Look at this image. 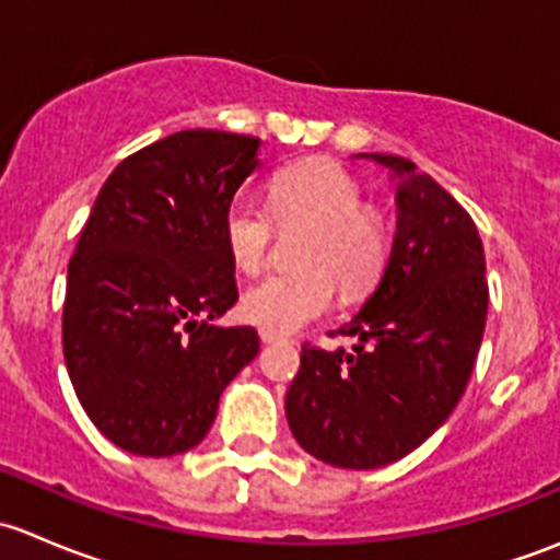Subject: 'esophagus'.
<instances>
[{
    "label": "esophagus",
    "instance_id": "esophagus-1",
    "mask_svg": "<svg viewBox=\"0 0 560 560\" xmlns=\"http://www.w3.org/2000/svg\"><path fill=\"white\" fill-rule=\"evenodd\" d=\"M259 338H262V343H279V341H287L284 336H279V332H270V330H259Z\"/></svg>",
    "mask_w": 560,
    "mask_h": 560
}]
</instances>
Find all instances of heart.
Returning <instances> with one entry per match:
<instances>
[{
	"instance_id": "heart-1",
	"label": "heart",
	"mask_w": 560,
	"mask_h": 560,
	"mask_svg": "<svg viewBox=\"0 0 560 560\" xmlns=\"http://www.w3.org/2000/svg\"><path fill=\"white\" fill-rule=\"evenodd\" d=\"M268 191L277 228H303L292 252L298 268L257 281L244 295L241 312L252 325L284 336L325 314L336 287L343 298L365 295L385 273L389 238L380 213L363 206L358 180L330 160L284 167ZM272 223L268 211L248 197L230 200L222 241L235 268L257 273L268 262L276 238Z\"/></svg>"
}]
</instances>
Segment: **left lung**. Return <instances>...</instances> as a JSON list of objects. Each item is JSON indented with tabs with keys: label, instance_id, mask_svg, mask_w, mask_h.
<instances>
[{
	"label": "left lung",
	"instance_id": "left-lung-1",
	"mask_svg": "<svg viewBox=\"0 0 560 560\" xmlns=\"http://www.w3.org/2000/svg\"><path fill=\"white\" fill-rule=\"evenodd\" d=\"M398 180V233L380 284L330 336L352 352L303 343L287 422L308 455L380 468L420 447L471 380L488 316L485 248L466 208L409 160L371 154Z\"/></svg>",
	"mask_w": 560,
	"mask_h": 560
}]
</instances>
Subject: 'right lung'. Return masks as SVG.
Masks as SVG:
<instances>
[{
    "instance_id": "obj_1",
    "label": "right lung",
    "mask_w": 560,
    "mask_h": 560,
    "mask_svg": "<svg viewBox=\"0 0 560 560\" xmlns=\"http://www.w3.org/2000/svg\"><path fill=\"white\" fill-rule=\"evenodd\" d=\"M262 140L184 129L129 154L100 189L67 268L61 343L78 400L116 447L167 457L202 442L228 382L259 352L217 327L238 301L224 208Z\"/></svg>"
}]
</instances>
